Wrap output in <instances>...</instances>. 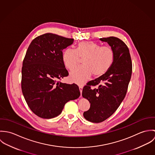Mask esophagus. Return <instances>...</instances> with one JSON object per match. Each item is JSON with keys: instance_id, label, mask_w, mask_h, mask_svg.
<instances>
[{"instance_id": "34e87169", "label": "esophagus", "mask_w": 155, "mask_h": 155, "mask_svg": "<svg viewBox=\"0 0 155 155\" xmlns=\"http://www.w3.org/2000/svg\"><path fill=\"white\" fill-rule=\"evenodd\" d=\"M79 88L80 92H81V96H82V88H83V87H82V86H81V85H79Z\"/></svg>"}]
</instances>
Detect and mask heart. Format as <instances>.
<instances>
[{"label": "heart", "mask_w": 155, "mask_h": 155, "mask_svg": "<svg viewBox=\"0 0 155 155\" xmlns=\"http://www.w3.org/2000/svg\"><path fill=\"white\" fill-rule=\"evenodd\" d=\"M115 53L110 46H101L92 41L79 43L76 50L67 49L63 54V61L67 68L73 70L83 60V66L71 72L70 80L76 84L86 82L92 74L94 77H100L106 74L112 66Z\"/></svg>", "instance_id": "b5f03b06"}]
</instances>
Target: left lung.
<instances>
[{
    "instance_id": "left-lung-1",
    "label": "left lung",
    "mask_w": 155,
    "mask_h": 155,
    "mask_svg": "<svg viewBox=\"0 0 155 155\" xmlns=\"http://www.w3.org/2000/svg\"><path fill=\"white\" fill-rule=\"evenodd\" d=\"M100 39L113 48L115 58L106 74L89 81L82 90L83 97L91 104L84 116L94 123L106 120L117 109L127 94L133 70L129 49L122 40L113 36ZM97 85H99L97 89H91V86Z\"/></svg>"
}]
</instances>
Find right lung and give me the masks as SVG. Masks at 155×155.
<instances>
[{"label":"right lung","mask_w":155,"mask_h":155,"mask_svg":"<svg viewBox=\"0 0 155 155\" xmlns=\"http://www.w3.org/2000/svg\"><path fill=\"white\" fill-rule=\"evenodd\" d=\"M74 39L52 33L34 39L22 62L21 89L25 101L36 115L44 119L58 116L67 102L78 98V86L60 82L68 75L63 49Z\"/></svg>","instance_id":"right-lung-1"}]
</instances>
